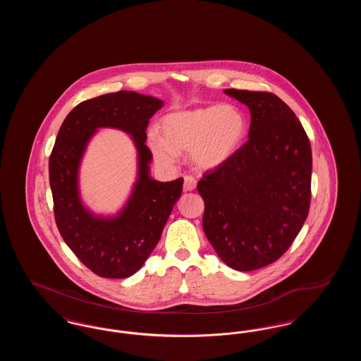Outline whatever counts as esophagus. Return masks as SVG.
<instances>
[{"label": "esophagus", "mask_w": 361, "mask_h": 361, "mask_svg": "<svg viewBox=\"0 0 361 361\" xmlns=\"http://www.w3.org/2000/svg\"><path fill=\"white\" fill-rule=\"evenodd\" d=\"M196 184H197V181L193 176H189V174L184 176V189L185 190H193L196 188Z\"/></svg>", "instance_id": "obj_1"}]
</instances>
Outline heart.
<instances>
[{
  "mask_svg": "<svg viewBox=\"0 0 361 361\" xmlns=\"http://www.w3.org/2000/svg\"><path fill=\"white\" fill-rule=\"evenodd\" d=\"M150 133L147 145L159 164L171 165L178 153L190 150L199 168L222 165L235 153L246 134V121L238 108L224 105L200 106L166 115Z\"/></svg>",
  "mask_w": 361,
  "mask_h": 361,
  "instance_id": "obj_1",
  "label": "heart"
}]
</instances>
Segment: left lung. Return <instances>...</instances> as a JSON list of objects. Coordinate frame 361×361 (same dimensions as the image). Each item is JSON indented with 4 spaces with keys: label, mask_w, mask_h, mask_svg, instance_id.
I'll list each match as a JSON object with an SVG mask.
<instances>
[{
    "label": "left lung",
    "mask_w": 361,
    "mask_h": 361,
    "mask_svg": "<svg viewBox=\"0 0 361 361\" xmlns=\"http://www.w3.org/2000/svg\"><path fill=\"white\" fill-rule=\"evenodd\" d=\"M249 106V139L197 183L203 228L230 268L249 272L281 257L303 227L311 202L309 137L271 92L226 89Z\"/></svg>",
    "instance_id": "1"
}]
</instances>
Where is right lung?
<instances>
[{"instance_id":"add662e5","label":"right lung","mask_w":361,"mask_h":361,"mask_svg":"<svg viewBox=\"0 0 361 361\" xmlns=\"http://www.w3.org/2000/svg\"><path fill=\"white\" fill-rule=\"evenodd\" d=\"M161 106V100L135 92L108 93L73 108L56 135L49 161L55 224L71 252L100 277L126 279L137 272L181 196V177L168 183L149 177L153 154L145 143L146 128ZM99 126H115L133 135L140 154L137 185L115 220L93 217L78 199L79 159L85 142Z\"/></svg>"}]
</instances>
